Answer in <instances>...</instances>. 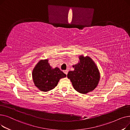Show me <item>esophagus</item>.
Listing matches in <instances>:
<instances>
[{
    "instance_id": "1",
    "label": "esophagus",
    "mask_w": 130,
    "mask_h": 130,
    "mask_svg": "<svg viewBox=\"0 0 130 130\" xmlns=\"http://www.w3.org/2000/svg\"><path fill=\"white\" fill-rule=\"evenodd\" d=\"M64 73L66 75H67V73H68V70H65V71H64Z\"/></svg>"
}]
</instances>
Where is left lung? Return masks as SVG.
Returning a JSON list of instances; mask_svg holds the SVG:
<instances>
[{"mask_svg":"<svg viewBox=\"0 0 130 130\" xmlns=\"http://www.w3.org/2000/svg\"><path fill=\"white\" fill-rule=\"evenodd\" d=\"M80 62L73 66L74 71L68 73L74 89L82 94L94 90L100 80V73L96 66L89 57H79Z\"/></svg>","mask_w":130,"mask_h":130,"instance_id":"8db88e82","label":"left lung"}]
</instances>
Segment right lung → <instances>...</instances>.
Returning <instances> with one entry per match:
<instances>
[{"mask_svg":"<svg viewBox=\"0 0 130 130\" xmlns=\"http://www.w3.org/2000/svg\"><path fill=\"white\" fill-rule=\"evenodd\" d=\"M34 84L39 89L44 92L49 91L56 86L59 80L66 75L58 67L53 69L48 59L39 61L32 71Z\"/></svg>","mask_w":130,"mask_h":130,"instance_id":"1","label":"right lung"}]
</instances>
